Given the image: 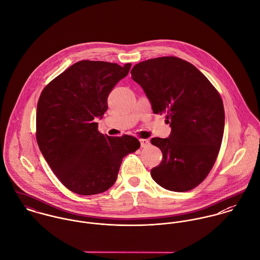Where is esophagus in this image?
Returning a JSON list of instances; mask_svg holds the SVG:
<instances>
[{
  "mask_svg": "<svg viewBox=\"0 0 260 260\" xmlns=\"http://www.w3.org/2000/svg\"><path fill=\"white\" fill-rule=\"evenodd\" d=\"M140 143H141V147L145 148L150 144V141H149L148 139H140Z\"/></svg>",
  "mask_w": 260,
  "mask_h": 260,
  "instance_id": "obj_1",
  "label": "esophagus"
}]
</instances>
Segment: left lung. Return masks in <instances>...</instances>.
Returning <instances> with one entry per match:
<instances>
[{"mask_svg":"<svg viewBox=\"0 0 260 260\" xmlns=\"http://www.w3.org/2000/svg\"><path fill=\"white\" fill-rule=\"evenodd\" d=\"M131 78L148 98L153 113H166L168 138H152L162 162L151 170L165 189L183 192L200 184L217 158L224 131L219 93L196 67L176 57H160L136 64Z\"/></svg>","mask_w":260,"mask_h":260,"instance_id":"8db88e82","label":"left lung"}]
</instances>
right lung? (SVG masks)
<instances>
[{
	"instance_id": "add662e5",
	"label": "right lung",
	"mask_w": 260,
	"mask_h": 260,
	"mask_svg": "<svg viewBox=\"0 0 260 260\" xmlns=\"http://www.w3.org/2000/svg\"><path fill=\"white\" fill-rule=\"evenodd\" d=\"M131 68L103 61H79L51 81L37 105V142L45 160L69 190L102 193L118 176L122 159L140 147L129 135L98 131L96 118L108 109L114 86Z\"/></svg>"
}]
</instances>
